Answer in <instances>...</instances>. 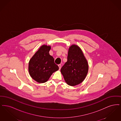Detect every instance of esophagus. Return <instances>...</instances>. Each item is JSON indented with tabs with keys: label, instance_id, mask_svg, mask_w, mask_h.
<instances>
[{
	"label": "esophagus",
	"instance_id": "esophagus-1",
	"mask_svg": "<svg viewBox=\"0 0 121 121\" xmlns=\"http://www.w3.org/2000/svg\"><path fill=\"white\" fill-rule=\"evenodd\" d=\"M58 66V67H59V69L60 70V69H61V64H59Z\"/></svg>",
	"mask_w": 121,
	"mask_h": 121
}]
</instances>
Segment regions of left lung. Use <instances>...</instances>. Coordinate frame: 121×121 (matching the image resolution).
<instances>
[{
    "label": "left lung",
    "mask_w": 121,
    "mask_h": 121,
    "mask_svg": "<svg viewBox=\"0 0 121 121\" xmlns=\"http://www.w3.org/2000/svg\"><path fill=\"white\" fill-rule=\"evenodd\" d=\"M68 61L62 67L61 72L64 80L70 86H74L83 82L88 70V65L80 48L75 44L69 47Z\"/></svg>",
    "instance_id": "obj_1"
}]
</instances>
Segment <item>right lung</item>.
Masks as SVG:
<instances>
[{
	"label": "right lung",
	"instance_id": "right-lung-1",
	"mask_svg": "<svg viewBox=\"0 0 121 121\" xmlns=\"http://www.w3.org/2000/svg\"><path fill=\"white\" fill-rule=\"evenodd\" d=\"M51 46H41L29 60V72L31 78L39 83L48 80L52 73L58 71V66L54 63V59L49 54Z\"/></svg>",
	"mask_w": 121,
	"mask_h": 121
}]
</instances>
